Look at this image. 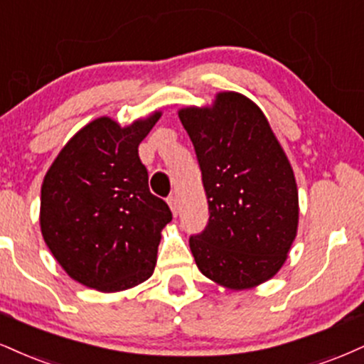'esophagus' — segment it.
Instances as JSON below:
<instances>
[{
    "label": "esophagus",
    "mask_w": 364,
    "mask_h": 364,
    "mask_svg": "<svg viewBox=\"0 0 364 364\" xmlns=\"http://www.w3.org/2000/svg\"><path fill=\"white\" fill-rule=\"evenodd\" d=\"M168 203H169V207H171V212L174 213V215H176L178 213V198L174 195H171L169 198H168Z\"/></svg>",
    "instance_id": "34e87169"
}]
</instances>
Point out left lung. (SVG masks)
I'll list each match as a JSON object with an SVG mask.
<instances>
[{"label": "left lung", "mask_w": 364, "mask_h": 364, "mask_svg": "<svg viewBox=\"0 0 364 364\" xmlns=\"http://www.w3.org/2000/svg\"><path fill=\"white\" fill-rule=\"evenodd\" d=\"M208 201V224L190 237L205 277L232 290L277 274L299 227L293 169L264 113L239 93L212 108H183Z\"/></svg>", "instance_id": "left-lung-1"}]
</instances>
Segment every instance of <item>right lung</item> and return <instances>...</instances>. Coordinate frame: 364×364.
Instances as JSON below:
<instances>
[{
	"label": "right lung",
	"mask_w": 364,
	"mask_h": 364,
	"mask_svg": "<svg viewBox=\"0 0 364 364\" xmlns=\"http://www.w3.org/2000/svg\"><path fill=\"white\" fill-rule=\"evenodd\" d=\"M159 117L156 112L125 129L96 118L65 144L43 178V240L85 287L122 291L154 273L161 230L173 213L149 191L139 144Z\"/></svg>",
	"instance_id": "right-lung-1"
}]
</instances>
